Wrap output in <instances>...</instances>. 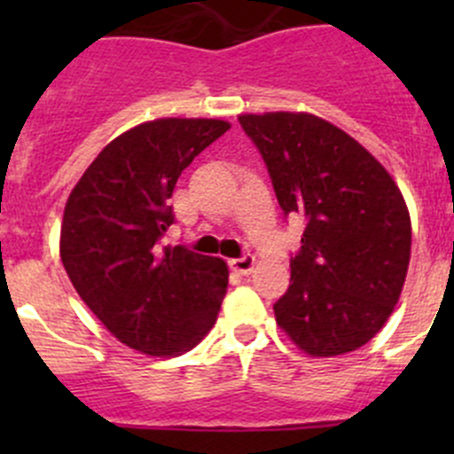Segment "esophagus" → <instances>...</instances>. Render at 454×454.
<instances>
[{
  "mask_svg": "<svg viewBox=\"0 0 454 454\" xmlns=\"http://www.w3.org/2000/svg\"><path fill=\"white\" fill-rule=\"evenodd\" d=\"M231 270H235L237 274H250L254 268V256H239V259H231L228 261Z\"/></svg>",
  "mask_w": 454,
  "mask_h": 454,
  "instance_id": "obj_1",
  "label": "esophagus"
}]
</instances>
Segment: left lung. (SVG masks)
Listing matches in <instances>:
<instances>
[{"mask_svg":"<svg viewBox=\"0 0 454 454\" xmlns=\"http://www.w3.org/2000/svg\"><path fill=\"white\" fill-rule=\"evenodd\" d=\"M263 158L283 215L305 222L292 278L274 303L281 329L309 356L367 345L400 299L411 217L387 168L312 114L239 116Z\"/></svg>","mask_w":454,"mask_h":454,"instance_id":"obj_1","label":"left lung"}]
</instances>
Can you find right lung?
<instances>
[{"mask_svg":"<svg viewBox=\"0 0 454 454\" xmlns=\"http://www.w3.org/2000/svg\"><path fill=\"white\" fill-rule=\"evenodd\" d=\"M228 129L215 118L142 122L100 151L67 198L63 268L96 318L142 354L189 351L226 296L222 259L160 239L176 222L177 177Z\"/></svg>","mask_w":454,"mask_h":454,"instance_id":"1","label":"right lung"}]
</instances>
